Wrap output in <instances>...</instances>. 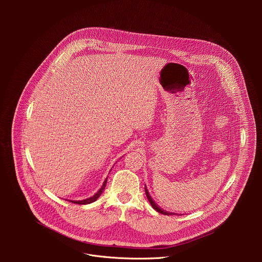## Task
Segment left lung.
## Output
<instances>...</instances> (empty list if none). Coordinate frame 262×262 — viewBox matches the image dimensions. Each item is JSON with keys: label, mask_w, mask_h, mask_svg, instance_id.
<instances>
[{"label": "left lung", "mask_w": 262, "mask_h": 262, "mask_svg": "<svg viewBox=\"0 0 262 262\" xmlns=\"http://www.w3.org/2000/svg\"><path fill=\"white\" fill-rule=\"evenodd\" d=\"M145 193H146V196H147V199H148V201L150 202V204H151V206L157 210V211H159L160 213H163V214H166V215H171V214H174V213H172V212H169V211H166V210H164V209H162L155 201H154V199L151 198V196H150V194H149V192H148V190L146 189V185H145Z\"/></svg>", "instance_id": "obj_1"}]
</instances>
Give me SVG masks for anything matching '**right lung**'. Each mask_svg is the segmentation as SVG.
Here are the masks:
<instances>
[{
    "instance_id": "1",
    "label": "right lung",
    "mask_w": 262,
    "mask_h": 262,
    "mask_svg": "<svg viewBox=\"0 0 262 262\" xmlns=\"http://www.w3.org/2000/svg\"><path fill=\"white\" fill-rule=\"evenodd\" d=\"M107 179V178H106ZM106 179L104 180V182H103V184L101 185V188L99 189V191L93 196V197H90V198H88V199H85V200H82V201H71L72 203H78V204H89V203H92V202H94L95 200H97V198L101 195V193H102V191L104 190V188H105V184H106Z\"/></svg>"
}]
</instances>
